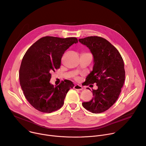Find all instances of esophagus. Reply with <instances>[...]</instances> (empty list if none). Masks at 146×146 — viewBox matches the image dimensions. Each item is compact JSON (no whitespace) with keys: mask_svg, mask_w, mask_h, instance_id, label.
I'll list each match as a JSON object with an SVG mask.
<instances>
[{"mask_svg":"<svg viewBox=\"0 0 146 146\" xmlns=\"http://www.w3.org/2000/svg\"><path fill=\"white\" fill-rule=\"evenodd\" d=\"M74 89H76V90H82L83 88H82V87L81 85H78V84H77V85H74Z\"/></svg>","mask_w":146,"mask_h":146,"instance_id":"esophagus-1","label":"esophagus"}]
</instances>
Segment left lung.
I'll use <instances>...</instances> for the list:
<instances>
[{
    "instance_id": "obj_1",
    "label": "left lung",
    "mask_w": 146,
    "mask_h": 146,
    "mask_svg": "<svg viewBox=\"0 0 146 146\" xmlns=\"http://www.w3.org/2000/svg\"><path fill=\"white\" fill-rule=\"evenodd\" d=\"M78 41L89 48L93 57V70L86 78V84L96 83L98 87V89H93L92 100L82 105L93 113L103 112L114 104L123 86V60L116 48L103 38L88 36Z\"/></svg>"
}]
</instances>
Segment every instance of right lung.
I'll return each mask as SVG.
<instances>
[{"label": "right lung", "instance_id": "obj_1", "mask_svg": "<svg viewBox=\"0 0 146 146\" xmlns=\"http://www.w3.org/2000/svg\"><path fill=\"white\" fill-rule=\"evenodd\" d=\"M76 38L44 36L35 42L25 53L19 69V80L25 98L38 111L51 113L63 106L69 90L74 86L68 80L54 86L50 82L53 72L60 68L64 52Z\"/></svg>", "mask_w": 146, "mask_h": 146}]
</instances>
